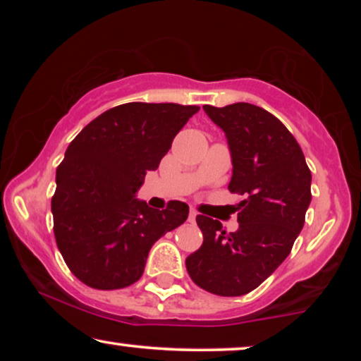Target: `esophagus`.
<instances>
[{
    "instance_id": "1",
    "label": "esophagus",
    "mask_w": 361,
    "mask_h": 361,
    "mask_svg": "<svg viewBox=\"0 0 361 361\" xmlns=\"http://www.w3.org/2000/svg\"><path fill=\"white\" fill-rule=\"evenodd\" d=\"M195 219H197V210L190 209V212H189V221H190V224H194Z\"/></svg>"
}]
</instances>
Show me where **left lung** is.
<instances>
[{"label":"left lung","mask_w":361,"mask_h":361,"mask_svg":"<svg viewBox=\"0 0 361 361\" xmlns=\"http://www.w3.org/2000/svg\"><path fill=\"white\" fill-rule=\"evenodd\" d=\"M204 111L228 142V190L245 200L231 233L219 220L197 215L204 243L185 266L199 288L233 298L258 288L288 258L312 199V176L295 137L269 111L243 102L204 105Z\"/></svg>","instance_id":"8db88e82"}]
</instances>
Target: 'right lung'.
Segmentation results:
<instances>
[{
    "label": "right lung",
    "mask_w": 361,
    "mask_h": 361,
    "mask_svg": "<svg viewBox=\"0 0 361 361\" xmlns=\"http://www.w3.org/2000/svg\"><path fill=\"white\" fill-rule=\"evenodd\" d=\"M199 106L133 102L78 133L56 172L54 235L68 269L95 289H121L145 273L151 246L184 224L189 205L151 209L136 192Z\"/></svg>",
    "instance_id": "right-lung-1"
}]
</instances>
